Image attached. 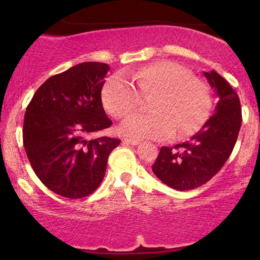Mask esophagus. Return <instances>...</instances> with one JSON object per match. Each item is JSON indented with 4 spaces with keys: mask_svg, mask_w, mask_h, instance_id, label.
<instances>
[{
    "mask_svg": "<svg viewBox=\"0 0 260 260\" xmlns=\"http://www.w3.org/2000/svg\"><path fill=\"white\" fill-rule=\"evenodd\" d=\"M124 142H126V143L130 144V145H137V144L141 143L140 141H137V140H130V138H124Z\"/></svg>",
    "mask_w": 260,
    "mask_h": 260,
    "instance_id": "esophagus-1",
    "label": "esophagus"
}]
</instances>
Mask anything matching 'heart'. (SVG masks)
<instances>
[{
    "instance_id": "1",
    "label": "heart",
    "mask_w": 260,
    "mask_h": 260,
    "mask_svg": "<svg viewBox=\"0 0 260 260\" xmlns=\"http://www.w3.org/2000/svg\"><path fill=\"white\" fill-rule=\"evenodd\" d=\"M142 94L155 93L151 112L131 113L120 130L127 137L167 140L176 134L182 138L195 133L207 120L212 95L207 84L191 77L175 62L158 61L130 72ZM122 74L112 77L103 91V103L113 117L120 118L137 108L140 93Z\"/></svg>"
}]
</instances>
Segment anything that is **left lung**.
Listing matches in <instances>:
<instances>
[{
	"instance_id": "1",
	"label": "left lung",
	"mask_w": 260,
	"mask_h": 260,
	"mask_svg": "<svg viewBox=\"0 0 260 260\" xmlns=\"http://www.w3.org/2000/svg\"><path fill=\"white\" fill-rule=\"evenodd\" d=\"M218 103L214 113L189 141L162 147L152 172L176 190H189L208 182L225 165L241 126L240 101L232 86L215 71L204 72Z\"/></svg>"
}]
</instances>
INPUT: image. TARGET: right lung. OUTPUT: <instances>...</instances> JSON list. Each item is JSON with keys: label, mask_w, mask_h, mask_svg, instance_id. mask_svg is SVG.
Wrapping results in <instances>:
<instances>
[{"label": "right lung", "mask_w": 260, "mask_h": 260, "mask_svg": "<svg viewBox=\"0 0 260 260\" xmlns=\"http://www.w3.org/2000/svg\"><path fill=\"white\" fill-rule=\"evenodd\" d=\"M108 63L83 62L48 78L31 98L23 120V147L48 189L69 199L87 197L104 179L110 152L120 143L95 137L111 126L103 108Z\"/></svg>", "instance_id": "1"}]
</instances>
